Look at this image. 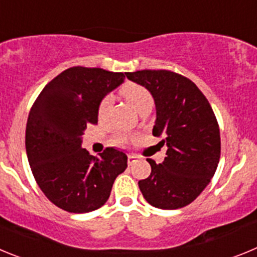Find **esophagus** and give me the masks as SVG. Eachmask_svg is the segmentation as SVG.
<instances>
[{
  "label": "esophagus",
  "mask_w": 257,
  "mask_h": 257,
  "mask_svg": "<svg viewBox=\"0 0 257 257\" xmlns=\"http://www.w3.org/2000/svg\"><path fill=\"white\" fill-rule=\"evenodd\" d=\"M136 161H138V157H135V156H128V157H127V163H128V166L134 165V163H135Z\"/></svg>",
  "instance_id": "esophagus-1"
}]
</instances>
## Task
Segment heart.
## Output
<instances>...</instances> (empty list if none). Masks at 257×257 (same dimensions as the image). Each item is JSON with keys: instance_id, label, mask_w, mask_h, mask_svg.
I'll list each match as a JSON object with an SVG mask.
<instances>
[{"instance_id": "1", "label": "heart", "mask_w": 257, "mask_h": 257, "mask_svg": "<svg viewBox=\"0 0 257 257\" xmlns=\"http://www.w3.org/2000/svg\"><path fill=\"white\" fill-rule=\"evenodd\" d=\"M119 94L140 113L144 109L153 106V95L151 94L148 88L139 85V83L126 82L119 88ZM110 106H112V97L104 96L100 100V103H99V105H97V118L100 121L106 119V117L109 115V112H110ZM127 140H128V136L126 134H117L114 136L113 142L117 145H123L126 144Z\"/></svg>"}]
</instances>
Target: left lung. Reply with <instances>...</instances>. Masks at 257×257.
<instances>
[{"instance_id": "obj_1", "label": "left lung", "mask_w": 257, "mask_h": 257, "mask_svg": "<svg viewBox=\"0 0 257 257\" xmlns=\"http://www.w3.org/2000/svg\"><path fill=\"white\" fill-rule=\"evenodd\" d=\"M127 78L144 86L157 110L153 135L167 145L165 161L139 181L145 201L162 210L192 203L207 187L220 160V130L210 103L189 78L171 70H136Z\"/></svg>"}]
</instances>
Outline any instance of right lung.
<instances>
[{"mask_svg": "<svg viewBox=\"0 0 257 257\" xmlns=\"http://www.w3.org/2000/svg\"><path fill=\"white\" fill-rule=\"evenodd\" d=\"M123 79L121 72L68 68L32 105L26 128L28 162L38 187L61 210L85 213L100 208L126 170L123 152L105 148L94 157L81 147L87 124L97 123L100 100Z\"/></svg>", "mask_w": 257, "mask_h": 257, "instance_id": "1", "label": "right lung"}]
</instances>
